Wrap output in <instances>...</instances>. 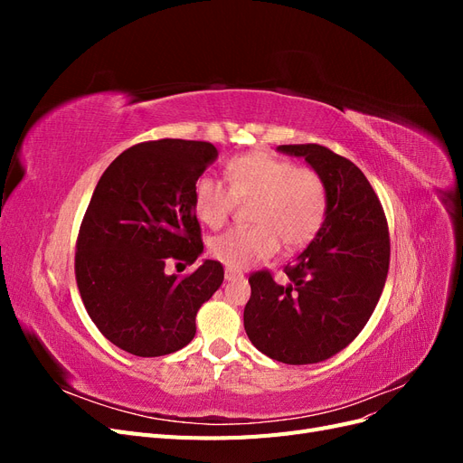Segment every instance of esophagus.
Wrapping results in <instances>:
<instances>
[{
	"label": "esophagus",
	"mask_w": 463,
	"mask_h": 463,
	"mask_svg": "<svg viewBox=\"0 0 463 463\" xmlns=\"http://www.w3.org/2000/svg\"><path fill=\"white\" fill-rule=\"evenodd\" d=\"M223 276H226V279L230 282V279H240V278H243V272H241V270H235V269H226V272H223Z\"/></svg>",
	"instance_id": "1"
}]
</instances>
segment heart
Returning a JSON list of instances; mask_svg holds the SVG:
<instances>
[{"label": "heart", "mask_w": 463, "mask_h": 463, "mask_svg": "<svg viewBox=\"0 0 463 463\" xmlns=\"http://www.w3.org/2000/svg\"><path fill=\"white\" fill-rule=\"evenodd\" d=\"M226 183L201 175L193 185V210L208 228H222L237 203L249 204L253 226L232 228L210 241V255L243 270L288 249L311 243L328 216V187L311 165H296L269 150H253L226 164Z\"/></svg>", "instance_id": "obj_1"}]
</instances>
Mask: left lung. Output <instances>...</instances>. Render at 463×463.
I'll use <instances>...</instances> for the list:
<instances>
[{
    "instance_id": "left-lung-1",
    "label": "left lung",
    "mask_w": 463,
    "mask_h": 463,
    "mask_svg": "<svg viewBox=\"0 0 463 463\" xmlns=\"http://www.w3.org/2000/svg\"><path fill=\"white\" fill-rule=\"evenodd\" d=\"M303 156L325 177L328 216L298 260L288 262V284L270 270L249 276L245 332L270 359L311 365L330 359L365 328L381 299L390 264L384 208L359 167L322 145H279Z\"/></svg>"
}]
</instances>
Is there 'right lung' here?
I'll return each instance as SVG.
<instances>
[{
	"instance_id": "1",
	"label": "right lung",
	"mask_w": 463,
	"mask_h": 463,
	"mask_svg": "<svg viewBox=\"0 0 463 463\" xmlns=\"http://www.w3.org/2000/svg\"><path fill=\"white\" fill-rule=\"evenodd\" d=\"M216 156L206 141H146L123 150L98 181L77 235L75 278L96 328L123 352L160 357L185 347L201 305L223 282L218 260L187 276L165 272L203 253L193 185Z\"/></svg>"
}]
</instances>
